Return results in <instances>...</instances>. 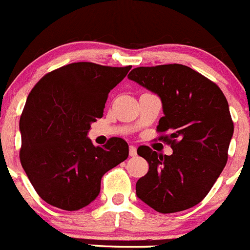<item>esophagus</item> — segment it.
<instances>
[{"label": "esophagus", "mask_w": 250, "mask_h": 250, "mask_svg": "<svg viewBox=\"0 0 250 250\" xmlns=\"http://www.w3.org/2000/svg\"><path fill=\"white\" fill-rule=\"evenodd\" d=\"M129 155L130 157H136L137 155V148L134 146H129Z\"/></svg>", "instance_id": "1"}]
</instances>
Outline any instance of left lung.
Masks as SVG:
<instances>
[{
	"mask_svg": "<svg viewBox=\"0 0 250 250\" xmlns=\"http://www.w3.org/2000/svg\"><path fill=\"white\" fill-rule=\"evenodd\" d=\"M128 78L163 104L157 130L172 149L158 154L141 146L138 155L149 170L136 184L137 196L160 213L191 208L202 201L227 164L233 121L221 88L200 72L181 64L141 66Z\"/></svg>",
	"mask_w": 250,
	"mask_h": 250,
	"instance_id": "left-lung-1",
	"label": "left lung"
}]
</instances>
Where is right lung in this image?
<instances>
[{
    "label": "right lung",
    "instance_id": "add662e5",
    "mask_svg": "<svg viewBox=\"0 0 250 250\" xmlns=\"http://www.w3.org/2000/svg\"><path fill=\"white\" fill-rule=\"evenodd\" d=\"M130 67L72 62L32 88L20 120V159L46 204L65 211L87 206L99 196L102 176L128 158L125 139L112 137L95 146L86 136Z\"/></svg>",
    "mask_w": 250,
    "mask_h": 250
}]
</instances>
